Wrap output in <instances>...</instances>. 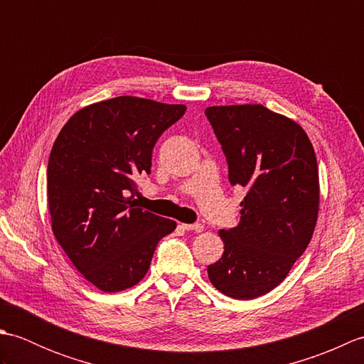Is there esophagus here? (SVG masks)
<instances>
[{"label":"esophagus","instance_id":"obj_1","mask_svg":"<svg viewBox=\"0 0 364 364\" xmlns=\"http://www.w3.org/2000/svg\"><path fill=\"white\" fill-rule=\"evenodd\" d=\"M181 228L188 231H196V233H202L203 231L202 223H181Z\"/></svg>","mask_w":364,"mask_h":364}]
</instances>
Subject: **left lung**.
<instances>
[{
  "label": "left lung",
  "instance_id": "left-lung-1",
  "mask_svg": "<svg viewBox=\"0 0 364 364\" xmlns=\"http://www.w3.org/2000/svg\"><path fill=\"white\" fill-rule=\"evenodd\" d=\"M228 162L247 189L237 227L220 230L223 255L208 266L215 289L250 300L280 284L310 244L319 213L314 149L297 122L262 105L206 107Z\"/></svg>",
  "mask_w": 364,
  "mask_h": 364
}]
</instances>
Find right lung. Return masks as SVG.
I'll use <instances>...</instances> for the list:
<instances>
[{
  "label": "right lung",
  "mask_w": 364,
  "mask_h": 364,
  "mask_svg": "<svg viewBox=\"0 0 364 364\" xmlns=\"http://www.w3.org/2000/svg\"><path fill=\"white\" fill-rule=\"evenodd\" d=\"M184 111V105L115 97L75 112L53 144L46 172L53 235L100 291L141 282L158 242L176 228L133 197L136 178L150 173L154 144Z\"/></svg>",
  "instance_id": "right-lung-1"
}]
</instances>
